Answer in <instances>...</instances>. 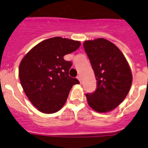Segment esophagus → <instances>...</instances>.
Here are the masks:
<instances>
[{"mask_svg":"<svg viewBox=\"0 0 148 148\" xmlns=\"http://www.w3.org/2000/svg\"><path fill=\"white\" fill-rule=\"evenodd\" d=\"M77 78H78V81H79V82H82V77H81V75H77Z\"/></svg>","mask_w":148,"mask_h":148,"instance_id":"1","label":"esophagus"}]
</instances>
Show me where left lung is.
<instances>
[{"instance_id":"left-lung-1","label":"left lung","mask_w":148,"mask_h":148,"mask_svg":"<svg viewBox=\"0 0 148 148\" xmlns=\"http://www.w3.org/2000/svg\"><path fill=\"white\" fill-rule=\"evenodd\" d=\"M84 48L97 81V88L87 93L94 110L108 112L122 102L129 92L132 73L126 58L115 44L104 38L86 40Z\"/></svg>"}]
</instances>
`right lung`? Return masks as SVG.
Segmentation results:
<instances>
[{
  "label": "right lung",
  "instance_id": "add662e5",
  "mask_svg": "<svg viewBox=\"0 0 148 148\" xmlns=\"http://www.w3.org/2000/svg\"><path fill=\"white\" fill-rule=\"evenodd\" d=\"M81 43L54 37L34 47L22 59L19 78L32 104L44 113L59 110L66 102L70 90L79 81L69 75L73 63L64 56L76 50Z\"/></svg>",
  "mask_w": 148,
  "mask_h": 148
}]
</instances>
